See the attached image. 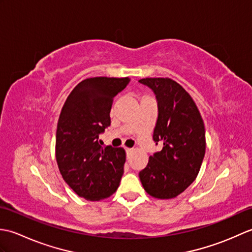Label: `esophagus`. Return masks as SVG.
Masks as SVG:
<instances>
[{
    "label": "esophagus",
    "mask_w": 252,
    "mask_h": 252,
    "mask_svg": "<svg viewBox=\"0 0 252 252\" xmlns=\"http://www.w3.org/2000/svg\"><path fill=\"white\" fill-rule=\"evenodd\" d=\"M126 154L131 153L132 152V148H126Z\"/></svg>",
    "instance_id": "esophagus-1"
}]
</instances>
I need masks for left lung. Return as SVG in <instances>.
Here are the masks:
<instances>
[{"instance_id": "left-lung-1", "label": "left lung", "mask_w": 252, "mask_h": 252, "mask_svg": "<svg viewBox=\"0 0 252 252\" xmlns=\"http://www.w3.org/2000/svg\"><path fill=\"white\" fill-rule=\"evenodd\" d=\"M156 95L158 119L153 138L160 152L149 157L138 176L147 194L171 199L183 192L199 173L206 153L202 118L190 95L169 78L141 79Z\"/></svg>"}]
</instances>
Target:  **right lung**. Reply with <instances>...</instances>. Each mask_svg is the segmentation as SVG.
I'll use <instances>...</instances> for the list:
<instances>
[{
	"label": "right lung",
	"mask_w": 252,
	"mask_h": 252,
	"mask_svg": "<svg viewBox=\"0 0 252 252\" xmlns=\"http://www.w3.org/2000/svg\"><path fill=\"white\" fill-rule=\"evenodd\" d=\"M129 82V78L85 79L63 106L56 131V161L66 183L87 200L108 198L119 186L125 149L104 146L98 136L110 126L114 97Z\"/></svg>",
	"instance_id": "obj_1"
}]
</instances>
